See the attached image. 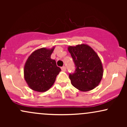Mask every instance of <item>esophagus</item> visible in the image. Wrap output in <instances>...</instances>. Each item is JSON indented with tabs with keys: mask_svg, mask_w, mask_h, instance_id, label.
I'll return each instance as SVG.
<instances>
[{
	"mask_svg": "<svg viewBox=\"0 0 127 127\" xmlns=\"http://www.w3.org/2000/svg\"><path fill=\"white\" fill-rule=\"evenodd\" d=\"M61 68H62V70L63 71V72H65L66 71V68H65V66H63Z\"/></svg>",
	"mask_w": 127,
	"mask_h": 127,
	"instance_id": "obj_1",
	"label": "esophagus"
}]
</instances>
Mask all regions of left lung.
<instances>
[{
  "label": "left lung",
  "mask_w": 127,
  "mask_h": 127,
  "mask_svg": "<svg viewBox=\"0 0 127 127\" xmlns=\"http://www.w3.org/2000/svg\"><path fill=\"white\" fill-rule=\"evenodd\" d=\"M68 51L76 66L75 73L69 75L71 84L83 92L95 88L103 75V65L98 54L91 46L84 43L69 46Z\"/></svg>",
  "instance_id": "left-lung-1"
}]
</instances>
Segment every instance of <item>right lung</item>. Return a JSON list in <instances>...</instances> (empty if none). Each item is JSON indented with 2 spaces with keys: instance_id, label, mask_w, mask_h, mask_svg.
Returning <instances> with one entry per match:
<instances>
[{
  "instance_id": "1",
  "label": "right lung",
  "mask_w": 127,
  "mask_h": 127,
  "mask_svg": "<svg viewBox=\"0 0 127 127\" xmlns=\"http://www.w3.org/2000/svg\"><path fill=\"white\" fill-rule=\"evenodd\" d=\"M51 49L42 48L29 55L24 67V77L29 88L37 92H45L54 84L61 68L57 67L51 55Z\"/></svg>"
}]
</instances>
